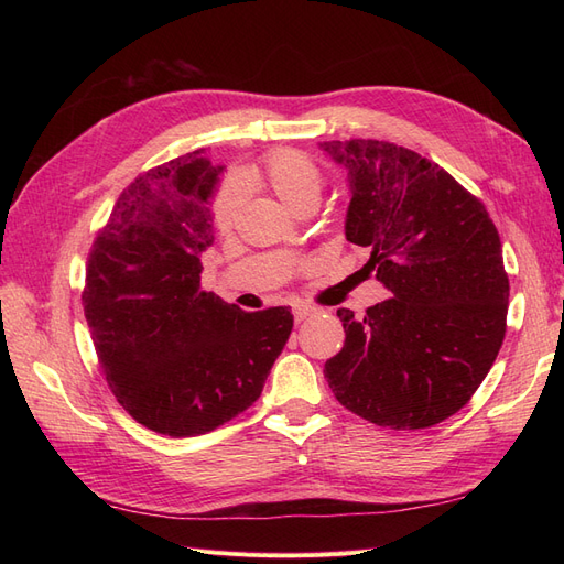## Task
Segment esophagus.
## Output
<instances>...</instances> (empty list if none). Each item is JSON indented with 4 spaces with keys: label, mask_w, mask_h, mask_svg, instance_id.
I'll return each instance as SVG.
<instances>
[{
    "label": "esophagus",
    "mask_w": 564,
    "mask_h": 564,
    "mask_svg": "<svg viewBox=\"0 0 564 564\" xmlns=\"http://www.w3.org/2000/svg\"><path fill=\"white\" fill-rule=\"evenodd\" d=\"M292 313H294V319H296V322H303L305 317L315 315V313H317V308H313V305H303V303H301V305H294V311H292Z\"/></svg>",
    "instance_id": "obj_1"
}]
</instances>
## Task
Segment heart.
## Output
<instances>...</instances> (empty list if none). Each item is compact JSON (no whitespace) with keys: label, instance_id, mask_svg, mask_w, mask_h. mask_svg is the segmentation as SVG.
Instances as JSON below:
<instances>
[{"label":"heart","instance_id":"heart-1","mask_svg":"<svg viewBox=\"0 0 564 564\" xmlns=\"http://www.w3.org/2000/svg\"><path fill=\"white\" fill-rule=\"evenodd\" d=\"M263 178L275 191V195L296 207L299 202L308 197H319L322 191V172L319 166L299 150H278L265 160L261 169ZM245 199V185L237 176H230L220 185L218 195L212 202V224L216 230L226 232L232 228L237 212L242 207Z\"/></svg>","mask_w":564,"mask_h":564}]
</instances>
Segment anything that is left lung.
Returning a JSON list of instances; mask_svg holds the SVG:
<instances>
[{"instance_id":"1","label":"left lung","mask_w":564,"mask_h":564,"mask_svg":"<svg viewBox=\"0 0 564 564\" xmlns=\"http://www.w3.org/2000/svg\"><path fill=\"white\" fill-rule=\"evenodd\" d=\"M348 169L346 240L369 247L390 299L338 308L346 344L324 365L336 400L383 429L449 419L480 388L506 336L508 275L485 204L419 152L371 139L324 141Z\"/></svg>"}]
</instances>
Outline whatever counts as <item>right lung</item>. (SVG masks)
I'll list each match as a JSON object with an SVG mask.
<instances>
[{
  "mask_svg": "<svg viewBox=\"0 0 564 564\" xmlns=\"http://www.w3.org/2000/svg\"><path fill=\"white\" fill-rule=\"evenodd\" d=\"M220 172L199 148L141 174L87 261L84 317L112 395L172 437L209 433L259 400L294 327L284 305L245 313L199 284Z\"/></svg>",
  "mask_w": 564,
  "mask_h": 564,
  "instance_id": "obj_1",
  "label": "right lung"
}]
</instances>
